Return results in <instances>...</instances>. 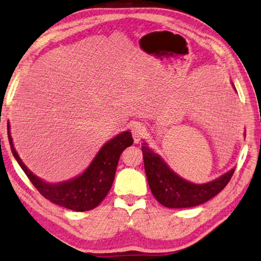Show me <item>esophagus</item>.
<instances>
[{
    "label": "esophagus",
    "mask_w": 261,
    "mask_h": 261,
    "mask_svg": "<svg viewBox=\"0 0 261 261\" xmlns=\"http://www.w3.org/2000/svg\"><path fill=\"white\" fill-rule=\"evenodd\" d=\"M132 137H134V140L136 144H138L141 140V138L145 136L146 132V127L142 125L141 123H136L134 126H132Z\"/></svg>",
    "instance_id": "obj_1"
}]
</instances>
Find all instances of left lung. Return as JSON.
<instances>
[{
  "instance_id": "8db88e82",
  "label": "left lung",
  "mask_w": 261,
  "mask_h": 261,
  "mask_svg": "<svg viewBox=\"0 0 261 261\" xmlns=\"http://www.w3.org/2000/svg\"><path fill=\"white\" fill-rule=\"evenodd\" d=\"M142 145L148 185L156 200L167 208H189L208 201L226 187L236 171V168H232L216 180L196 185L173 172L166 162L151 150L146 142Z\"/></svg>"
}]
</instances>
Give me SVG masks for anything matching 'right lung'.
Returning <instances> with one entry per match:
<instances>
[{"mask_svg":"<svg viewBox=\"0 0 261 261\" xmlns=\"http://www.w3.org/2000/svg\"><path fill=\"white\" fill-rule=\"evenodd\" d=\"M8 136L14 158L40 195L56 205L74 212L91 211L103 201L113 185L122 151L134 144L129 130L121 132L100 148L90 165L79 176L60 183H48L33 174L20 160L14 149L9 126Z\"/></svg>","mask_w":261,"mask_h":261,"instance_id":"right-lung-1","label":"right lung"}]
</instances>
